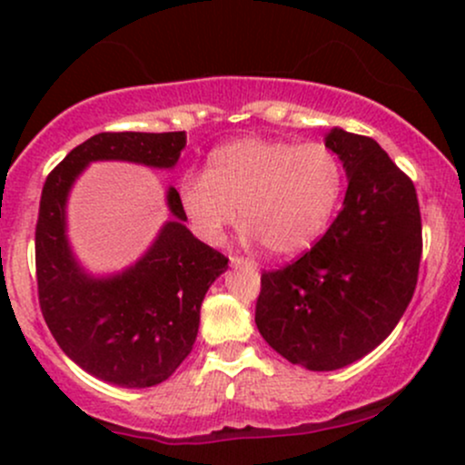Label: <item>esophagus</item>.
I'll return each mask as SVG.
<instances>
[{"label":"esophagus","mask_w":465,"mask_h":465,"mask_svg":"<svg viewBox=\"0 0 465 465\" xmlns=\"http://www.w3.org/2000/svg\"><path fill=\"white\" fill-rule=\"evenodd\" d=\"M232 266H253V262H251V260H247V258H238V255H233Z\"/></svg>","instance_id":"obj_1"}]
</instances>
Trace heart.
Instances as JSON below:
<instances>
[{
  "mask_svg": "<svg viewBox=\"0 0 465 465\" xmlns=\"http://www.w3.org/2000/svg\"><path fill=\"white\" fill-rule=\"evenodd\" d=\"M341 192L343 165L325 143L240 137L210 154L205 174L181 181L179 207L203 242L221 244L240 210L247 242L292 258L323 236Z\"/></svg>",
  "mask_w": 465,
  "mask_h": 465,
  "instance_id": "obj_1",
  "label": "heart"
}]
</instances>
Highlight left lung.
Segmentation results:
<instances>
[{
	"instance_id": "left-lung-1",
	"label": "left lung",
	"mask_w": 465,
	"mask_h": 465,
	"mask_svg": "<svg viewBox=\"0 0 465 465\" xmlns=\"http://www.w3.org/2000/svg\"><path fill=\"white\" fill-rule=\"evenodd\" d=\"M348 174L343 210L311 251L264 271L255 325L292 365L332 371L382 343L407 311L421 258L415 185L371 137L325 135Z\"/></svg>"
}]
</instances>
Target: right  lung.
Here are the masks:
<instances>
[{"label":"right lung","instance_id":"right-lung-1","mask_svg":"<svg viewBox=\"0 0 465 465\" xmlns=\"http://www.w3.org/2000/svg\"><path fill=\"white\" fill-rule=\"evenodd\" d=\"M185 148L177 133H98L47 174L36 221V284L44 319L61 350L111 385L143 389L170 378L199 332L207 288L227 271V258L192 236L168 188L173 214L154 242L122 273L94 277L74 258L65 207L74 181L92 162L174 168Z\"/></svg>","mask_w":465,"mask_h":465}]
</instances>
